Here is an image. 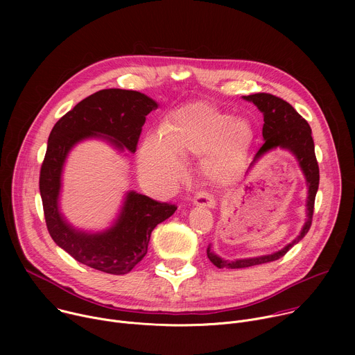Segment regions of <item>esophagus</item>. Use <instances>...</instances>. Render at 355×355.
Instances as JSON below:
<instances>
[{
    "label": "esophagus",
    "instance_id": "34e87169",
    "mask_svg": "<svg viewBox=\"0 0 355 355\" xmlns=\"http://www.w3.org/2000/svg\"><path fill=\"white\" fill-rule=\"evenodd\" d=\"M192 202H193V205H196V207H204V208H211V209L216 207L215 199L208 192H204V191L198 192L193 196Z\"/></svg>",
    "mask_w": 355,
    "mask_h": 355
}]
</instances>
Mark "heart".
Listing matches in <instances>:
<instances>
[{
  "label": "heart",
  "instance_id": "1",
  "mask_svg": "<svg viewBox=\"0 0 355 355\" xmlns=\"http://www.w3.org/2000/svg\"><path fill=\"white\" fill-rule=\"evenodd\" d=\"M254 129L244 118L196 103L173 112L163 133L150 132L139 150V167L151 181L168 187L182 173L180 156H200L204 174L215 184H230L243 171Z\"/></svg>",
  "mask_w": 355,
  "mask_h": 355
}]
</instances>
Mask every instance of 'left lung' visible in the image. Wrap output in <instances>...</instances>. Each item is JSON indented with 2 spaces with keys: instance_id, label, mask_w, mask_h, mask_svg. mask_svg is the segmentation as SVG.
<instances>
[{
  "instance_id": "8db88e82",
  "label": "left lung",
  "mask_w": 355,
  "mask_h": 355,
  "mask_svg": "<svg viewBox=\"0 0 355 355\" xmlns=\"http://www.w3.org/2000/svg\"><path fill=\"white\" fill-rule=\"evenodd\" d=\"M243 99L254 104L264 116V126H263L264 144L257 151L254 160H252V163L250 164L248 171L256 166V163H259L261 157L270 153V151L275 148L288 150L289 153L296 159L308 187L306 219L300 229V233L284 248L275 252H271V254L250 257V259H236L230 261L215 254L212 251V245L209 244L207 248L208 259L218 268H247L252 266H260L270 261H275L284 257L288 252V250L292 248L295 244H297L309 232L312 225L313 208H315V198L319 188V166L315 156V143L312 139V129L309 123L293 110L291 104H288L286 101L275 95L260 92V94L243 96Z\"/></svg>"
}]
</instances>
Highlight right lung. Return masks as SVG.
<instances>
[{"label":"right lung","mask_w":355,"mask_h":355,"mask_svg":"<svg viewBox=\"0 0 355 355\" xmlns=\"http://www.w3.org/2000/svg\"><path fill=\"white\" fill-rule=\"evenodd\" d=\"M157 108L155 99L139 91L101 89L60 118L49 135L39 178L46 226L55 243L87 267L115 275L132 271L146 256L151 232L177 208L128 191L110 227L77 229L60 208L66 160L78 143L89 139L107 141L123 156L135 153L146 116Z\"/></svg>","instance_id":"1"}]
</instances>
